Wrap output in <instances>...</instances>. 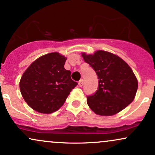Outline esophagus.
<instances>
[{"instance_id": "obj_1", "label": "esophagus", "mask_w": 155, "mask_h": 155, "mask_svg": "<svg viewBox=\"0 0 155 155\" xmlns=\"http://www.w3.org/2000/svg\"><path fill=\"white\" fill-rule=\"evenodd\" d=\"M83 84H84V80L83 79H81L79 81V87H82Z\"/></svg>"}]
</instances>
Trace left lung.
I'll use <instances>...</instances> for the list:
<instances>
[{"mask_svg": "<svg viewBox=\"0 0 155 155\" xmlns=\"http://www.w3.org/2000/svg\"><path fill=\"white\" fill-rule=\"evenodd\" d=\"M82 57L99 79L96 92L87 96V102L92 111L101 116H111L132 103L138 89V81L123 60L102 50L94 54L82 53Z\"/></svg>", "mask_w": 155, "mask_h": 155, "instance_id": "8db88e82", "label": "left lung"}]
</instances>
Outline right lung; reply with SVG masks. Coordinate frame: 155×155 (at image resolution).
Masks as SVG:
<instances>
[{
	"mask_svg": "<svg viewBox=\"0 0 155 155\" xmlns=\"http://www.w3.org/2000/svg\"><path fill=\"white\" fill-rule=\"evenodd\" d=\"M66 58L58 52L41 56L28 68L21 78L19 88L30 107L51 114L63 106L77 82L64 68Z\"/></svg>",
	"mask_w": 155,
	"mask_h": 155,
	"instance_id": "obj_1",
	"label": "right lung"
}]
</instances>
